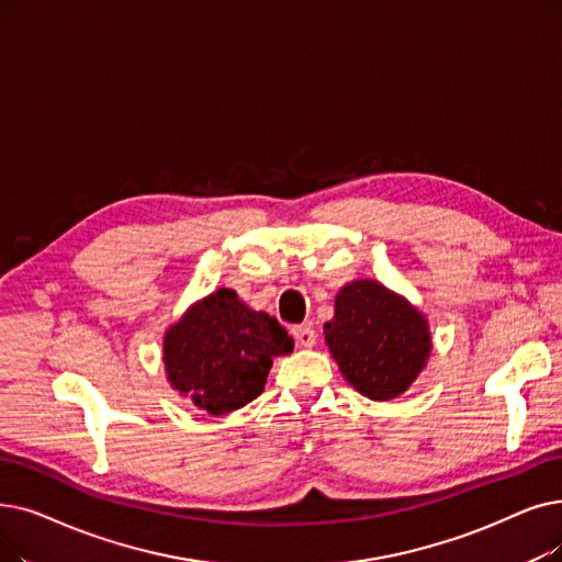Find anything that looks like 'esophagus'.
I'll return each instance as SVG.
<instances>
[{"label": "esophagus", "instance_id": "34e87169", "mask_svg": "<svg viewBox=\"0 0 562 562\" xmlns=\"http://www.w3.org/2000/svg\"><path fill=\"white\" fill-rule=\"evenodd\" d=\"M294 337L301 347H314L316 345V330L312 324H303V326H294Z\"/></svg>", "mask_w": 562, "mask_h": 562}]
</instances>
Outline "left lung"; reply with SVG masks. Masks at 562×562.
I'll list each match as a JSON object with an SVG mask.
<instances>
[{"mask_svg":"<svg viewBox=\"0 0 562 562\" xmlns=\"http://www.w3.org/2000/svg\"><path fill=\"white\" fill-rule=\"evenodd\" d=\"M324 335L339 372L374 402L406 393L431 351L425 314L376 280L341 286Z\"/></svg>","mask_w":562,"mask_h":562,"instance_id":"left-lung-1","label":"left lung"}]
</instances>
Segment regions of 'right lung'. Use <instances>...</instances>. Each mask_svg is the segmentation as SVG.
I'll use <instances>...</instances> for the list:
<instances>
[{
	"mask_svg": "<svg viewBox=\"0 0 562 562\" xmlns=\"http://www.w3.org/2000/svg\"><path fill=\"white\" fill-rule=\"evenodd\" d=\"M291 351L294 339L276 316L255 312L225 286L190 305L162 339L169 383L211 416L259 397L273 358Z\"/></svg>",
	"mask_w": 562,
	"mask_h": 562,
	"instance_id": "add662e5",
	"label": "right lung"
}]
</instances>
